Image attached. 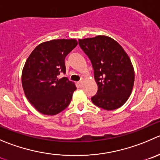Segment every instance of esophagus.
Returning <instances> with one entry per match:
<instances>
[{
	"instance_id": "1",
	"label": "esophagus",
	"mask_w": 160,
	"mask_h": 160,
	"mask_svg": "<svg viewBox=\"0 0 160 160\" xmlns=\"http://www.w3.org/2000/svg\"><path fill=\"white\" fill-rule=\"evenodd\" d=\"M78 83V85H79V86H80V87H82V86H83V80H81V81H79L78 83Z\"/></svg>"
}]
</instances>
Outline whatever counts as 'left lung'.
Segmentation results:
<instances>
[{
    "label": "left lung",
    "mask_w": 160,
    "mask_h": 160,
    "mask_svg": "<svg viewBox=\"0 0 160 160\" xmlns=\"http://www.w3.org/2000/svg\"><path fill=\"white\" fill-rule=\"evenodd\" d=\"M79 45L90 58L98 84L93 103L105 110L121 107L129 98L134 83V69L121 45L107 36L79 39Z\"/></svg>",
    "instance_id": "1"
}]
</instances>
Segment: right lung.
<instances>
[{"label": "right lung", "instance_id": "obj_1", "mask_svg": "<svg viewBox=\"0 0 160 160\" xmlns=\"http://www.w3.org/2000/svg\"><path fill=\"white\" fill-rule=\"evenodd\" d=\"M76 39H58L37 45L26 59L22 72L25 95L44 115L54 116L66 108L77 89L66 77L65 58L77 45Z\"/></svg>", "mask_w": 160, "mask_h": 160}]
</instances>
